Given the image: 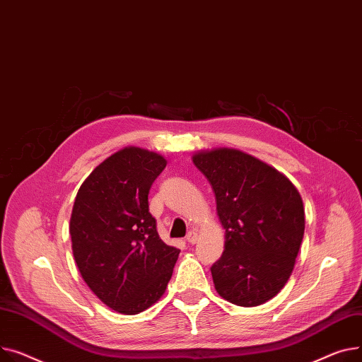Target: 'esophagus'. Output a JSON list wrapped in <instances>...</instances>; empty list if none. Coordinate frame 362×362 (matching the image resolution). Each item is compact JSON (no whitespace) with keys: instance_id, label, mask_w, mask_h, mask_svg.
Instances as JSON below:
<instances>
[{"instance_id":"1","label":"esophagus","mask_w":362,"mask_h":362,"mask_svg":"<svg viewBox=\"0 0 362 362\" xmlns=\"http://www.w3.org/2000/svg\"><path fill=\"white\" fill-rule=\"evenodd\" d=\"M185 240H187L189 244H196V243H197V240H199L197 232H196V230H189V232L187 233Z\"/></svg>"}]
</instances>
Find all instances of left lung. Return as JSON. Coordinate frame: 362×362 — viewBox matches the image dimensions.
<instances>
[{"mask_svg": "<svg viewBox=\"0 0 362 362\" xmlns=\"http://www.w3.org/2000/svg\"><path fill=\"white\" fill-rule=\"evenodd\" d=\"M215 191L225 250L210 267L218 293L256 307L288 282L304 237L305 214L295 185L278 169L237 148L193 155Z\"/></svg>", "mask_w": 362, "mask_h": 362, "instance_id": "obj_1", "label": "left lung"}]
</instances>
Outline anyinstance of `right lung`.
Wrapping results in <instances>:
<instances>
[{"label": "right lung", "instance_id": "add662e5", "mask_svg": "<svg viewBox=\"0 0 362 362\" xmlns=\"http://www.w3.org/2000/svg\"><path fill=\"white\" fill-rule=\"evenodd\" d=\"M166 159L129 146L106 158L84 180L74 200L70 235L81 278L121 314L159 301L180 250L166 245L148 211V189Z\"/></svg>", "mask_w": 362, "mask_h": 362}]
</instances>
